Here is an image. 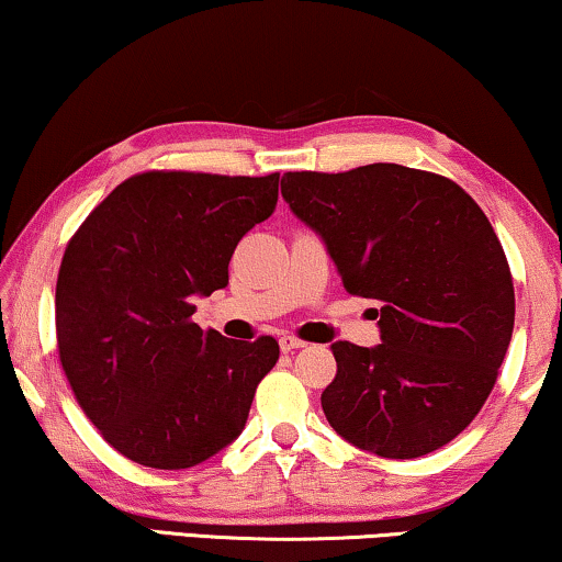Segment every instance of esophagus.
Here are the masks:
<instances>
[{
  "instance_id": "1",
  "label": "esophagus",
  "mask_w": 562,
  "mask_h": 562,
  "mask_svg": "<svg viewBox=\"0 0 562 562\" xmlns=\"http://www.w3.org/2000/svg\"><path fill=\"white\" fill-rule=\"evenodd\" d=\"M280 348L284 350V353H290V350L305 348V340L295 338V335H282V338H280Z\"/></svg>"
}]
</instances>
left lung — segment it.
Segmentation results:
<instances>
[{
    "instance_id": "left-lung-1",
    "label": "left lung",
    "mask_w": 562,
    "mask_h": 562,
    "mask_svg": "<svg viewBox=\"0 0 562 562\" xmlns=\"http://www.w3.org/2000/svg\"><path fill=\"white\" fill-rule=\"evenodd\" d=\"M282 196L323 237L342 288L381 303V346H330L325 418L386 459L449 443L487 401L515 328L513 274L487 216L447 176L398 164L288 171Z\"/></svg>"
}]
</instances>
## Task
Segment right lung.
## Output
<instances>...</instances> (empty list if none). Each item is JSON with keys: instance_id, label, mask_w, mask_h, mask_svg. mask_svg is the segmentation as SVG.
Returning <instances> with one entry per match:
<instances>
[{"instance_id": "1", "label": "right lung", "mask_w": 562, "mask_h": 562, "mask_svg": "<svg viewBox=\"0 0 562 562\" xmlns=\"http://www.w3.org/2000/svg\"><path fill=\"white\" fill-rule=\"evenodd\" d=\"M278 183L280 173H136L67 241L57 353L82 412L131 462L194 467L245 429L278 340L201 330L191 297L227 288L234 249L274 212Z\"/></svg>"}]
</instances>
